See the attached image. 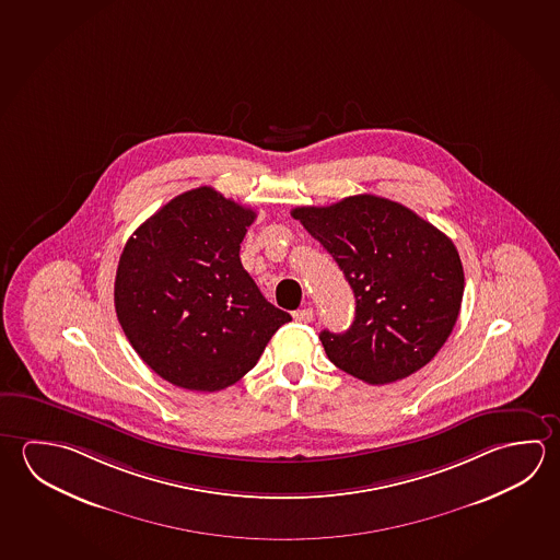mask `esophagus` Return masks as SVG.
Segmentation results:
<instances>
[{
  "mask_svg": "<svg viewBox=\"0 0 560 560\" xmlns=\"http://www.w3.org/2000/svg\"><path fill=\"white\" fill-rule=\"evenodd\" d=\"M293 318L296 323H311L314 318V311L311 306H304V308H299V311H294Z\"/></svg>",
  "mask_w": 560,
  "mask_h": 560,
  "instance_id": "esophagus-1",
  "label": "esophagus"
}]
</instances>
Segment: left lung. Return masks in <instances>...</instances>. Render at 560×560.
Segmentation results:
<instances>
[{
	"instance_id": "left-lung-1",
	"label": "left lung",
	"mask_w": 560,
	"mask_h": 560,
	"mask_svg": "<svg viewBox=\"0 0 560 560\" xmlns=\"http://www.w3.org/2000/svg\"><path fill=\"white\" fill-rule=\"evenodd\" d=\"M291 217L323 244L355 296L342 334L320 332L328 360L372 385L431 362L460 314L464 269L448 236L387 198L355 195Z\"/></svg>"
}]
</instances>
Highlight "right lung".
Masks as SVG:
<instances>
[{"mask_svg": "<svg viewBox=\"0 0 560 560\" xmlns=\"http://www.w3.org/2000/svg\"><path fill=\"white\" fill-rule=\"evenodd\" d=\"M254 220L214 188H192L145 220L119 256V324L139 358L177 387L220 392L240 382L291 320L240 261Z\"/></svg>", "mask_w": 560, "mask_h": 560, "instance_id": "right-lung-1", "label": "right lung"}]
</instances>
